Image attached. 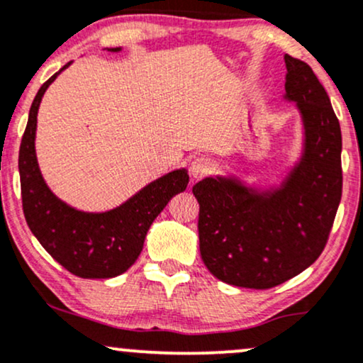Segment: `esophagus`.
I'll return each mask as SVG.
<instances>
[{"label":"esophagus","instance_id":"esophagus-1","mask_svg":"<svg viewBox=\"0 0 363 363\" xmlns=\"http://www.w3.org/2000/svg\"><path fill=\"white\" fill-rule=\"evenodd\" d=\"M191 177L194 181H199V179L209 176L213 172V165L206 157H196V159L191 162Z\"/></svg>","mask_w":363,"mask_h":363}]
</instances>
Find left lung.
I'll list each match as a JSON object with an SVG mask.
<instances>
[{
	"mask_svg": "<svg viewBox=\"0 0 363 363\" xmlns=\"http://www.w3.org/2000/svg\"><path fill=\"white\" fill-rule=\"evenodd\" d=\"M286 93L303 125L299 159L276 186L237 176L204 177L199 252L209 272L231 286L270 289L308 269L326 245L342 199V130L325 87L303 60L284 55Z\"/></svg>",
	"mask_w": 363,
	"mask_h": 363,
	"instance_id": "left-lung-1",
	"label": "left lung"
}]
</instances>
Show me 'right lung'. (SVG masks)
Listing matches in <instances>:
<instances>
[{
    "label": "right lung",
    "instance_id": "right-lung-1",
    "mask_svg": "<svg viewBox=\"0 0 363 363\" xmlns=\"http://www.w3.org/2000/svg\"><path fill=\"white\" fill-rule=\"evenodd\" d=\"M120 50L121 47L108 49ZM69 65L71 62L43 82L30 108L18 157L23 213L40 245L69 272L82 279H110L135 264L150 225L174 196L186 191L189 176L184 167L172 170L142 187L120 206L101 213L81 211L57 198L38 167L35 133L43 94Z\"/></svg>",
    "mask_w": 363,
    "mask_h": 363
}]
</instances>
